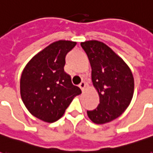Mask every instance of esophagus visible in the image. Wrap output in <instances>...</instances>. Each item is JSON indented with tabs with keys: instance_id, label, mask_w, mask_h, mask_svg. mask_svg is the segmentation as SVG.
Masks as SVG:
<instances>
[{
	"instance_id": "esophagus-1",
	"label": "esophagus",
	"mask_w": 153,
	"mask_h": 153,
	"mask_svg": "<svg viewBox=\"0 0 153 153\" xmlns=\"http://www.w3.org/2000/svg\"><path fill=\"white\" fill-rule=\"evenodd\" d=\"M80 88V89L82 90V91H83V90L85 89V87H86V83H85V82L84 81H83V82H81L80 83V84L79 85Z\"/></svg>"
}]
</instances>
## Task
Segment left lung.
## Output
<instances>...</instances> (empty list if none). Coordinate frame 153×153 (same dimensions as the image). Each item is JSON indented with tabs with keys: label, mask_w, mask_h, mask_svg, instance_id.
<instances>
[{
	"label": "left lung",
	"mask_w": 153,
	"mask_h": 153,
	"mask_svg": "<svg viewBox=\"0 0 153 153\" xmlns=\"http://www.w3.org/2000/svg\"><path fill=\"white\" fill-rule=\"evenodd\" d=\"M92 67V81L99 95V105L88 111L89 119L102 125L118 118L127 109L134 89L131 70L108 46L96 40L80 43Z\"/></svg>",
	"instance_id": "obj_1"
}]
</instances>
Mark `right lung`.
<instances>
[{"mask_svg":"<svg viewBox=\"0 0 153 153\" xmlns=\"http://www.w3.org/2000/svg\"><path fill=\"white\" fill-rule=\"evenodd\" d=\"M75 45V42L65 40L50 44L33 57L22 72V101L39 120L48 123L58 120L74 97L82 93L64 70L67 53Z\"/></svg>","mask_w":153,"mask_h":153,"instance_id":"1","label":"right lung"}]
</instances>
